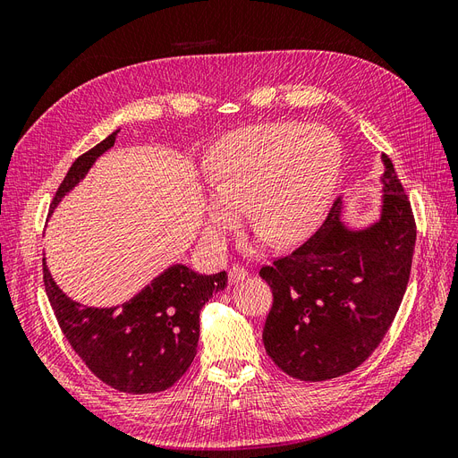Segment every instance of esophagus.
<instances>
[{
	"label": "esophagus",
	"instance_id": "1",
	"mask_svg": "<svg viewBox=\"0 0 458 458\" xmlns=\"http://www.w3.org/2000/svg\"><path fill=\"white\" fill-rule=\"evenodd\" d=\"M246 276H248V271H246L244 267L234 266V267L229 269V283H231V284H237V283L244 281Z\"/></svg>",
	"mask_w": 458,
	"mask_h": 458
}]
</instances>
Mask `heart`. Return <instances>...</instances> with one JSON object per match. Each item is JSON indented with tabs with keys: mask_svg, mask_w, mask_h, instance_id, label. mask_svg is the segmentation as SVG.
<instances>
[{
	"mask_svg": "<svg viewBox=\"0 0 458 458\" xmlns=\"http://www.w3.org/2000/svg\"><path fill=\"white\" fill-rule=\"evenodd\" d=\"M340 170V141L325 126L279 122L229 133L206 158L208 241L224 242L246 206L248 224L261 234L246 252L263 237L283 246L301 241L323 219Z\"/></svg>",
	"mask_w": 458,
	"mask_h": 458,
	"instance_id": "heart-1",
	"label": "heart"
}]
</instances>
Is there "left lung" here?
<instances>
[{
    "mask_svg": "<svg viewBox=\"0 0 458 458\" xmlns=\"http://www.w3.org/2000/svg\"><path fill=\"white\" fill-rule=\"evenodd\" d=\"M380 158L382 195L372 224L350 227L338 197L306 244L259 271L273 290L263 345L293 378L323 382L357 369L378 348L403 300L417 225L392 160Z\"/></svg>",
    "mask_w": 458,
    "mask_h": 458,
    "instance_id": "left-lung-1",
    "label": "left lung"
}]
</instances>
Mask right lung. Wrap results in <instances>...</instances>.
<instances>
[{
  "label": "right lung",
  "instance_id": "obj_1",
  "mask_svg": "<svg viewBox=\"0 0 458 458\" xmlns=\"http://www.w3.org/2000/svg\"><path fill=\"white\" fill-rule=\"evenodd\" d=\"M114 130L106 140L74 160L51 204L84 182L95 160L114 147ZM44 283L59 327L88 369L123 394H157L183 377L197 355L200 310L227 286L225 271L202 275L174 263L128 301L89 308L66 296L44 258Z\"/></svg>",
  "mask_w": 458,
  "mask_h": 458
}]
</instances>
